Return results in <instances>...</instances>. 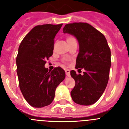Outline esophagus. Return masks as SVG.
<instances>
[{
	"label": "esophagus",
	"mask_w": 129,
	"mask_h": 129,
	"mask_svg": "<svg viewBox=\"0 0 129 129\" xmlns=\"http://www.w3.org/2000/svg\"><path fill=\"white\" fill-rule=\"evenodd\" d=\"M65 71H66V74L67 76L70 77V70H65Z\"/></svg>",
	"instance_id": "obj_1"
}]
</instances>
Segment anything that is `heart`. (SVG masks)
Listing matches in <instances>:
<instances>
[{
  "mask_svg": "<svg viewBox=\"0 0 129 129\" xmlns=\"http://www.w3.org/2000/svg\"><path fill=\"white\" fill-rule=\"evenodd\" d=\"M66 41L68 42V43H71V42H74V41H76V39L73 35H68L66 37Z\"/></svg>",
  "mask_w": 129,
  "mask_h": 129,
  "instance_id": "b5f03b06",
  "label": "heart"
}]
</instances>
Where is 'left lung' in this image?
<instances>
[{"label": "left lung", "mask_w": 129, "mask_h": 129, "mask_svg": "<svg viewBox=\"0 0 129 129\" xmlns=\"http://www.w3.org/2000/svg\"><path fill=\"white\" fill-rule=\"evenodd\" d=\"M77 39L79 52L75 68L85 69L83 75L71 71L75 85L71 92L76 104L89 106L98 101L108 85L111 67V51L103 34L87 23H68L63 29Z\"/></svg>", "instance_id": "left-lung-1"}]
</instances>
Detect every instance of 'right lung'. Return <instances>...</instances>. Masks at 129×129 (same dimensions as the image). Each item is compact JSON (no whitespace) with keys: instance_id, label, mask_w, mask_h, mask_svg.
<instances>
[{"instance_id":"obj_1","label":"right lung","mask_w":129,"mask_h":129,"mask_svg":"<svg viewBox=\"0 0 129 129\" xmlns=\"http://www.w3.org/2000/svg\"><path fill=\"white\" fill-rule=\"evenodd\" d=\"M62 25L35 26L19 46L16 65L19 88L26 101L35 108L50 104L57 86L66 77L60 67L51 71L44 67L46 59L52 56L54 37Z\"/></svg>"}]
</instances>
